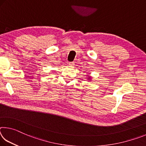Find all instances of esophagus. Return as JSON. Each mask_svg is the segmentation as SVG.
Returning <instances> with one entry per match:
<instances>
[{
	"mask_svg": "<svg viewBox=\"0 0 146 146\" xmlns=\"http://www.w3.org/2000/svg\"><path fill=\"white\" fill-rule=\"evenodd\" d=\"M69 65H70V66H74V65H75V63H74L73 62H69Z\"/></svg>",
	"mask_w": 146,
	"mask_h": 146,
	"instance_id": "34e87169",
	"label": "esophagus"
}]
</instances>
